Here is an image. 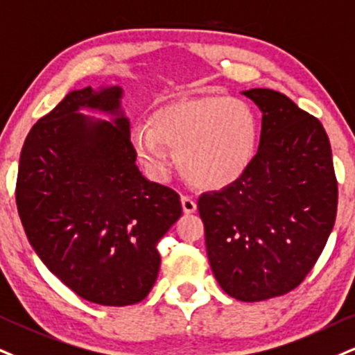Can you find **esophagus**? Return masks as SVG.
<instances>
[{"label": "esophagus", "instance_id": "1", "mask_svg": "<svg viewBox=\"0 0 355 355\" xmlns=\"http://www.w3.org/2000/svg\"><path fill=\"white\" fill-rule=\"evenodd\" d=\"M181 204H182V211H184V214H194L196 209H198L196 200L192 198H187V196H182Z\"/></svg>", "mask_w": 355, "mask_h": 355}]
</instances>
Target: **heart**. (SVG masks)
<instances>
[{
    "instance_id": "1",
    "label": "heart",
    "mask_w": 355,
    "mask_h": 355,
    "mask_svg": "<svg viewBox=\"0 0 355 355\" xmlns=\"http://www.w3.org/2000/svg\"><path fill=\"white\" fill-rule=\"evenodd\" d=\"M130 146L148 176L166 179L173 168L192 186L218 191L250 168L258 148V120L240 98L187 97L163 105L148 123H135Z\"/></svg>"
}]
</instances>
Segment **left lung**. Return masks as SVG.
Returning <instances> with one entry per match:
<instances>
[{"label": "left lung", "mask_w": 355, "mask_h": 355, "mask_svg": "<svg viewBox=\"0 0 355 355\" xmlns=\"http://www.w3.org/2000/svg\"><path fill=\"white\" fill-rule=\"evenodd\" d=\"M261 112L258 151L234 184L198 209L214 277L239 301L295 290L311 271L338 212V181L321 121L270 89L242 92Z\"/></svg>", "instance_id": "left-lung-1"}]
</instances>
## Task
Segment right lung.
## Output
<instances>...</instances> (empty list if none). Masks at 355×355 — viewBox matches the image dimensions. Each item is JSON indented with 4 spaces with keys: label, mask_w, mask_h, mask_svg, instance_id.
<instances>
[{
    "label": "right lung",
    "mask_w": 355,
    "mask_h": 355,
    "mask_svg": "<svg viewBox=\"0 0 355 355\" xmlns=\"http://www.w3.org/2000/svg\"><path fill=\"white\" fill-rule=\"evenodd\" d=\"M121 97L120 85L69 92L31 128L16 182L31 247L65 286L102 306L146 298L159 271L156 245L182 214L178 192L139 173Z\"/></svg>",
    "instance_id": "1"
}]
</instances>
